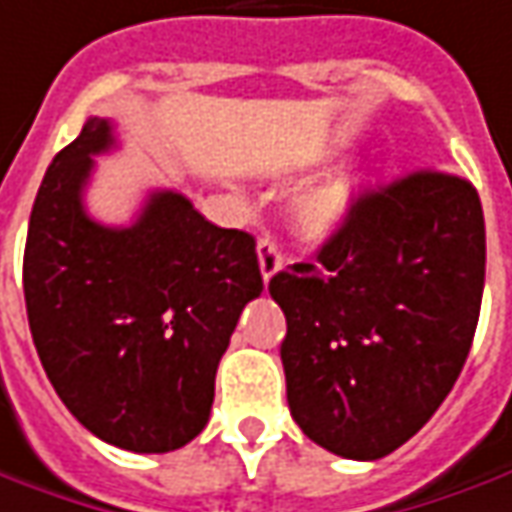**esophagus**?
<instances>
[{"label":"esophagus","mask_w":512,"mask_h":512,"mask_svg":"<svg viewBox=\"0 0 512 512\" xmlns=\"http://www.w3.org/2000/svg\"><path fill=\"white\" fill-rule=\"evenodd\" d=\"M257 263H260V274H263L266 283L283 266V255L277 252V243L271 241V238H260L257 241Z\"/></svg>","instance_id":"34e87169"}]
</instances>
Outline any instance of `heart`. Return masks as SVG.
Returning a JSON list of instances; mask_svg holds the SVG:
<instances>
[{"mask_svg":"<svg viewBox=\"0 0 512 512\" xmlns=\"http://www.w3.org/2000/svg\"><path fill=\"white\" fill-rule=\"evenodd\" d=\"M356 179L333 176L328 182L316 184L308 193H302L294 204V224L305 238L325 241L336 235L347 224L353 204H356Z\"/></svg>","mask_w":512,"mask_h":512,"instance_id":"heart-1","label":"heart"}]
</instances>
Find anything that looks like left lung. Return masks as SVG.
<instances>
[{"label":"left lung","instance_id":"1","mask_svg":"<svg viewBox=\"0 0 512 512\" xmlns=\"http://www.w3.org/2000/svg\"><path fill=\"white\" fill-rule=\"evenodd\" d=\"M485 288L474 184L423 168L364 190L314 263L271 277L288 409L316 446L378 460L426 426L460 378Z\"/></svg>","mask_w":512,"mask_h":512}]
</instances>
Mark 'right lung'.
<instances>
[{"label":"right lung","instance_id":"1","mask_svg":"<svg viewBox=\"0 0 512 512\" xmlns=\"http://www.w3.org/2000/svg\"><path fill=\"white\" fill-rule=\"evenodd\" d=\"M89 117L38 187L24 302L41 367L95 437L137 454L187 446L207 426L218 361L263 277L255 238L156 190L131 227L83 207L95 156L114 145Z\"/></svg>","mask_w":512,"mask_h":512}]
</instances>
